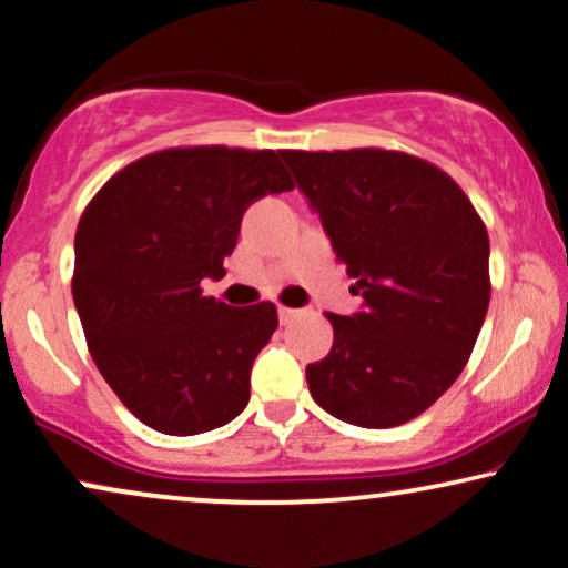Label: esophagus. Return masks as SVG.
<instances>
[{"label": "esophagus", "instance_id": "34e87169", "mask_svg": "<svg viewBox=\"0 0 568 568\" xmlns=\"http://www.w3.org/2000/svg\"><path fill=\"white\" fill-rule=\"evenodd\" d=\"M277 315H280V323H291L293 317L298 315V310H291V306H277Z\"/></svg>", "mask_w": 568, "mask_h": 568}]
</instances>
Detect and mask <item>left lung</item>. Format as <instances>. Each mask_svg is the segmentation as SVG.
Listing matches in <instances>:
<instances>
[{
  "instance_id": "8db88e82",
  "label": "left lung",
  "mask_w": 568,
  "mask_h": 568,
  "mask_svg": "<svg viewBox=\"0 0 568 568\" xmlns=\"http://www.w3.org/2000/svg\"><path fill=\"white\" fill-rule=\"evenodd\" d=\"M321 213L363 312H328L334 347L306 366L315 403L347 425H406L470 361L486 321L488 232L462 186L395 149H283Z\"/></svg>"
}]
</instances>
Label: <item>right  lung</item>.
<instances>
[{
    "label": "right lung",
    "instance_id": "obj_1",
    "mask_svg": "<svg viewBox=\"0 0 568 568\" xmlns=\"http://www.w3.org/2000/svg\"><path fill=\"white\" fill-rule=\"evenodd\" d=\"M291 189L272 149L173 146L130 162L88 202L71 296L98 371L146 427L200 435L247 406L277 306L237 310L200 283L224 275L247 205Z\"/></svg>",
    "mask_w": 568,
    "mask_h": 568
}]
</instances>
